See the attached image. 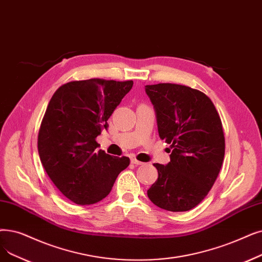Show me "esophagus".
<instances>
[{
  "instance_id": "obj_1",
  "label": "esophagus",
  "mask_w": 262,
  "mask_h": 262,
  "mask_svg": "<svg viewBox=\"0 0 262 262\" xmlns=\"http://www.w3.org/2000/svg\"><path fill=\"white\" fill-rule=\"evenodd\" d=\"M132 164H134V165H136V166H138V165H143V163H142V162L138 161V159H136V158H132Z\"/></svg>"
}]
</instances>
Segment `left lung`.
I'll list each match as a JSON object with an SVG mask.
<instances>
[{"instance_id":"8db88e82","label":"left lung","mask_w":262,"mask_h":262,"mask_svg":"<svg viewBox=\"0 0 262 262\" xmlns=\"http://www.w3.org/2000/svg\"><path fill=\"white\" fill-rule=\"evenodd\" d=\"M156 110L158 134L170 144V162L154 164L158 179L147 196L158 208L189 211L206 198L225 155L221 117L201 91L174 83L145 85Z\"/></svg>"}]
</instances>
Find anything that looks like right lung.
<instances>
[{
    "instance_id": "obj_1",
    "label": "right lung",
    "mask_w": 262,
    "mask_h": 262,
    "mask_svg": "<svg viewBox=\"0 0 262 262\" xmlns=\"http://www.w3.org/2000/svg\"><path fill=\"white\" fill-rule=\"evenodd\" d=\"M133 84L98 78L71 81L49 101L38 132V154L53 184L74 203L103 200L129 165L128 157L97 152L96 137Z\"/></svg>"
}]
</instances>
